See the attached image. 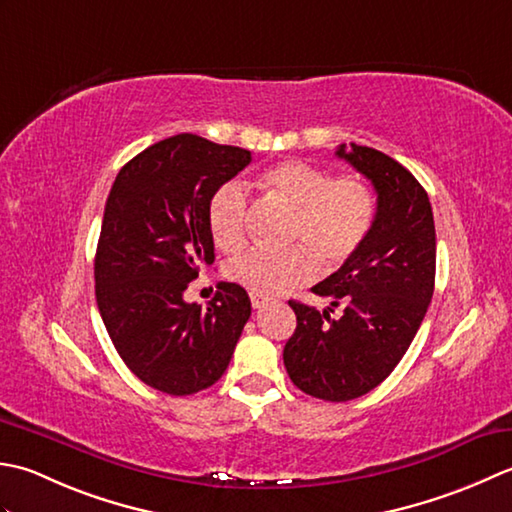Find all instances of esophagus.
I'll use <instances>...</instances> for the list:
<instances>
[{
  "label": "esophagus",
  "instance_id": "esophagus-1",
  "mask_svg": "<svg viewBox=\"0 0 512 512\" xmlns=\"http://www.w3.org/2000/svg\"><path fill=\"white\" fill-rule=\"evenodd\" d=\"M249 300H252V307L254 309H260L267 302V298H263V296H258V294H249Z\"/></svg>",
  "mask_w": 512,
  "mask_h": 512
}]
</instances>
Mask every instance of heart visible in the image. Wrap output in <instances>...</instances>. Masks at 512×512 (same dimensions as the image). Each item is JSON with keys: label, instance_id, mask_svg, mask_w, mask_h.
Wrapping results in <instances>:
<instances>
[{"label": "heart", "instance_id": "1", "mask_svg": "<svg viewBox=\"0 0 512 512\" xmlns=\"http://www.w3.org/2000/svg\"><path fill=\"white\" fill-rule=\"evenodd\" d=\"M267 192L294 210L287 227V249L254 247L232 258L225 274L258 296H276L318 276V260L336 269L356 256L375 218L371 187L356 176H331L307 161H280L260 176ZM249 196L236 181L218 187L207 205V227L223 252L245 243Z\"/></svg>", "mask_w": 512, "mask_h": 512}]
</instances>
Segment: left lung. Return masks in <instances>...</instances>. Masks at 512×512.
<instances>
[{
	"label": "left lung",
	"instance_id": "8db88e82",
	"mask_svg": "<svg viewBox=\"0 0 512 512\" xmlns=\"http://www.w3.org/2000/svg\"><path fill=\"white\" fill-rule=\"evenodd\" d=\"M336 156L373 183L378 207L356 256L311 287L331 307L289 300L296 331L283 360L300 391L347 402L389 378L422 325L435 287V223L429 194L391 156L356 143L338 145ZM336 306L343 314L331 319Z\"/></svg>",
	"mask_w": 512,
	"mask_h": 512
}]
</instances>
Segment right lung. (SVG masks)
Wrapping results in <instances>:
<instances>
[{"label": "right lung", "mask_w": 512, "mask_h": 512, "mask_svg": "<svg viewBox=\"0 0 512 512\" xmlns=\"http://www.w3.org/2000/svg\"><path fill=\"white\" fill-rule=\"evenodd\" d=\"M249 161V150L176 134L139 152L112 183L95 256L97 305L121 360L156 391L212 387L252 316L236 283H218L205 309L183 298L214 263L210 198Z\"/></svg>", "instance_id": "obj_1"}]
</instances>
